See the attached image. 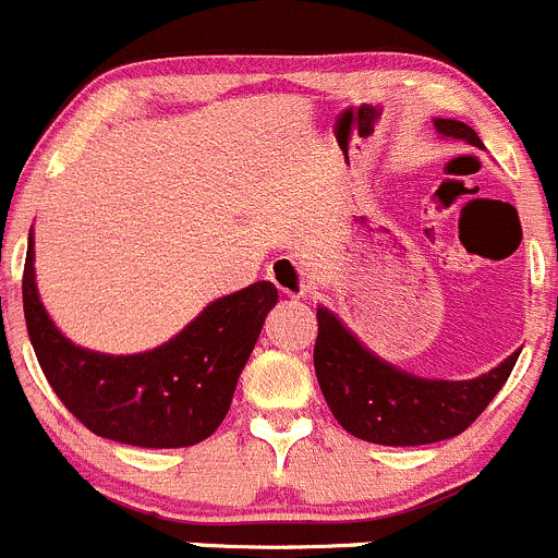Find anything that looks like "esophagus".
<instances>
[{"instance_id": "esophagus-1", "label": "esophagus", "mask_w": 558, "mask_h": 558, "mask_svg": "<svg viewBox=\"0 0 558 558\" xmlns=\"http://www.w3.org/2000/svg\"><path fill=\"white\" fill-rule=\"evenodd\" d=\"M268 279L287 298H303L308 292L306 274H303V268L292 257H277L268 266Z\"/></svg>"}]
</instances>
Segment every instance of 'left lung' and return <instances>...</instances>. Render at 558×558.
<instances>
[{"label": "left lung", "instance_id": "1", "mask_svg": "<svg viewBox=\"0 0 558 558\" xmlns=\"http://www.w3.org/2000/svg\"><path fill=\"white\" fill-rule=\"evenodd\" d=\"M439 135L480 146L472 126L434 121ZM518 352L488 374L461 383L423 379L399 372L366 350L328 308H317L314 372L330 412L344 432L374 445L412 448L459 437L490 404L510 377Z\"/></svg>", "mask_w": 558, "mask_h": 558}]
</instances>
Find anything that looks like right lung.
<instances>
[{"label": "right lung", "instance_id": "1", "mask_svg": "<svg viewBox=\"0 0 558 558\" xmlns=\"http://www.w3.org/2000/svg\"><path fill=\"white\" fill-rule=\"evenodd\" d=\"M26 246L24 317L43 374L92 434L135 448H190L211 437L279 295L255 281L203 308L175 339L141 355H99L59 333L35 284Z\"/></svg>", "mask_w": 558, "mask_h": 558}]
</instances>
